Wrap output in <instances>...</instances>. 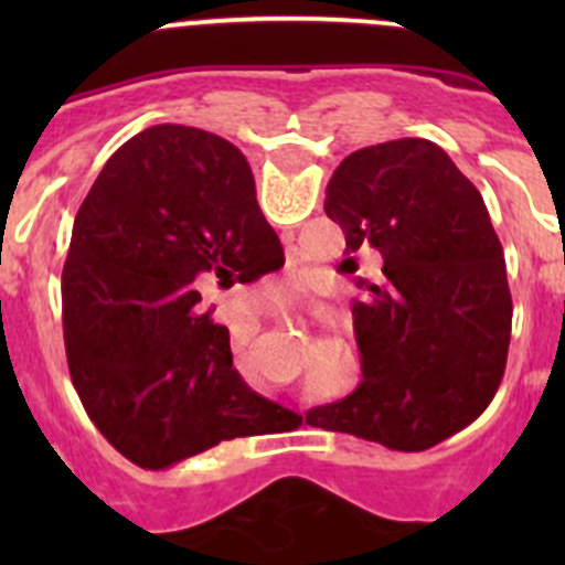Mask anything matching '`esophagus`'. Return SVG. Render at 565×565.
<instances>
[{"label": "esophagus", "mask_w": 565, "mask_h": 565, "mask_svg": "<svg viewBox=\"0 0 565 565\" xmlns=\"http://www.w3.org/2000/svg\"><path fill=\"white\" fill-rule=\"evenodd\" d=\"M246 313H248V317H252V313H254V311H252V308H248V311H246ZM282 319H286L288 326H291V319H288V317H286V313H282Z\"/></svg>", "instance_id": "esophagus-1"}]
</instances>
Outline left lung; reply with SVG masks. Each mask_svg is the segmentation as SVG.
<instances>
[{"label":"left lung","instance_id":"left-lung-1","mask_svg":"<svg viewBox=\"0 0 565 565\" xmlns=\"http://www.w3.org/2000/svg\"><path fill=\"white\" fill-rule=\"evenodd\" d=\"M326 214L344 254L373 248L384 266L353 302L362 382L306 424L427 450L481 416L507 367L512 294L481 192L441 147L398 138L339 163ZM339 268L353 274L356 259Z\"/></svg>","mask_w":565,"mask_h":565}]
</instances>
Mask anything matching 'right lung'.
<instances>
[{
    "mask_svg": "<svg viewBox=\"0 0 565 565\" xmlns=\"http://www.w3.org/2000/svg\"><path fill=\"white\" fill-rule=\"evenodd\" d=\"M248 161L206 129L158 124L107 161L62 271L70 379L115 450L163 469L297 413L257 396L201 288L282 268Z\"/></svg>",
    "mask_w": 565,
    "mask_h": 565,
    "instance_id": "1",
    "label": "right lung"
}]
</instances>
